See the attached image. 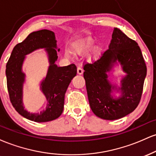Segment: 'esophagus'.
<instances>
[{
    "label": "esophagus",
    "instance_id": "obj_1",
    "mask_svg": "<svg viewBox=\"0 0 156 156\" xmlns=\"http://www.w3.org/2000/svg\"><path fill=\"white\" fill-rule=\"evenodd\" d=\"M77 73H78V75H82L83 73V69H82L81 67H78V68H77Z\"/></svg>",
    "mask_w": 156,
    "mask_h": 156
}]
</instances>
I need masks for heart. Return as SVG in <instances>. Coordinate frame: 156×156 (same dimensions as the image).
<instances>
[{
	"mask_svg": "<svg viewBox=\"0 0 156 156\" xmlns=\"http://www.w3.org/2000/svg\"><path fill=\"white\" fill-rule=\"evenodd\" d=\"M92 47V42H88L87 44H84L83 49L84 50H89V48Z\"/></svg>",
	"mask_w": 156,
	"mask_h": 156,
	"instance_id": "obj_1",
	"label": "heart"
}]
</instances>
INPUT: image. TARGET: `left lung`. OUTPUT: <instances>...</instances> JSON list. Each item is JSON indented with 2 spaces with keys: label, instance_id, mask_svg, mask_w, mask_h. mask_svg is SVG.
Returning a JSON list of instances; mask_svg holds the SVG:
<instances>
[{
  "label": "left lung",
  "instance_id": "1",
  "mask_svg": "<svg viewBox=\"0 0 156 156\" xmlns=\"http://www.w3.org/2000/svg\"><path fill=\"white\" fill-rule=\"evenodd\" d=\"M121 64L126 76L119 87L109 80L116 64ZM91 109L97 117L106 120L124 117L133 112L141 100L147 67L139 46L117 28H114L109 48L100 59L84 65ZM121 95L115 97L114 93Z\"/></svg>",
  "mask_w": 156,
  "mask_h": 156
}]
</instances>
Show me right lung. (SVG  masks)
I'll return each instance as SVG.
<instances>
[{
    "label": "right lung",
    "mask_w": 156,
    "mask_h": 156,
    "mask_svg": "<svg viewBox=\"0 0 156 156\" xmlns=\"http://www.w3.org/2000/svg\"><path fill=\"white\" fill-rule=\"evenodd\" d=\"M57 41L54 32L47 29L32 32L21 43L14 48L6 64L7 89L11 103L15 110L29 120L37 122L52 121L63 112L64 96L68 86L77 74L75 64L58 67ZM39 49H44L47 53L49 67L45 78L41 82V90L47 100L46 108L40 113H31L23 105V85L25 74L22 71L25 55Z\"/></svg>",
    "instance_id": "obj_1"
}]
</instances>
